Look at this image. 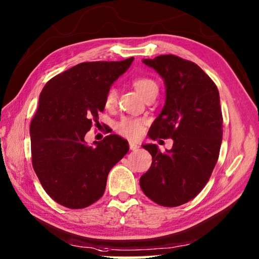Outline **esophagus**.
<instances>
[{"label":"esophagus","mask_w":259,"mask_h":259,"mask_svg":"<svg viewBox=\"0 0 259 259\" xmlns=\"http://www.w3.org/2000/svg\"><path fill=\"white\" fill-rule=\"evenodd\" d=\"M129 146H130V149H131V150H137V149L139 148V146H138L137 144L133 143V142L129 143Z\"/></svg>","instance_id":"34e87169"}]
</instances>
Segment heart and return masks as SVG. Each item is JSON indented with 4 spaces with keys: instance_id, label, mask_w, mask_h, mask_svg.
I'll return each mask as SVG.
<instances>
[{
    "instance_id": "b5f03b06",
    "label": "heart",
    "mask_w": 259,
    "mask_h": 259,
    "mask_svg": "<svg viewBox=\"0 0 259 259\" xmlns=\"http://www.w3.org/2000/svg\"><path fill=\"white\" fill-rule=\"evenodd\" d=\"M134 87L136 88L140 95L144 98L147 97L149 94L152 93H158V86L153 79L146 78V77H138L134 79L133 81ZM116 103V92L114 88H110L107 91L104 100V104L110 109L113 107ZM144 125L145 121L139 117H130V116H123L122 119L116 122L115 130L123 137L129 139H137L144 133Z\"/></svg>"
}]
</instances>
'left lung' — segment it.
I'll list each match as a JSON object with an SVG mask.
<instances>
[{"label":"left lung","instance_id":"obj_1","mask_svg":"<svg viewBox=\"0 0 259 259\" xmlns=\"http://www.w3.org/2000/svg\"><path fill=\"white\" fill-rule=\"evenodd\" d=\"M143 62L161 74L166 87L165 105L148 136L172 138L173 146L165 153L154 144L143 146L153 162L140 178V188L154 203L177 207L203 190L219 159L223 135L220 94L191 61L166 54Z\"/></svg>","mask_w":259,"mask_h":259}]
</instances>
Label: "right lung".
<instances>
[{
	"mask_svg": "<svg viewBox=\"0 0 259 259\" xmlns=\"http://www.w3.org/2000/svg\"><path fill=\"white\" fill-rule=\"evenodd\" d=\"M133 61L79 63L52 78L40 93L30 123L32 167L48 195L64 207L80 209L100 199L111 168L128 153V142L117 135L95 146H88L84 136L98 122L111 84Z\"/></svg>",
	"mask_w": 259,
	"mask_h": 259,
	"instance_id": "obj_1",
	"label": "right lung"
}]
</instances>
